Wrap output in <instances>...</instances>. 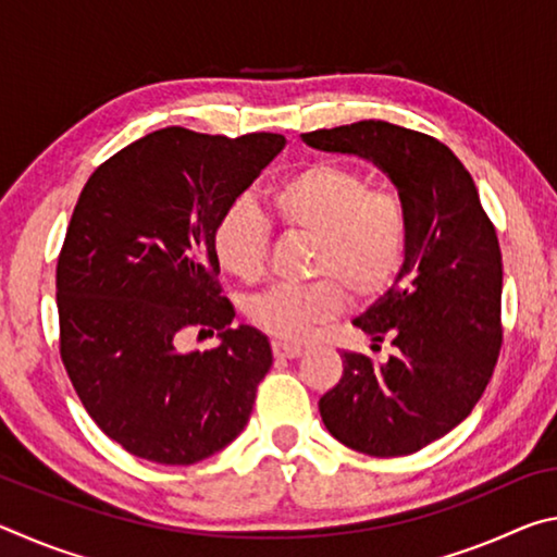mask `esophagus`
<instances>
[{
	"mask_svg": "<svg viewBox=\"0 0 557 557\" xmlns=\"http://www.w3.org/2000/svg\"><path fill=\"white\" fill-rule=\"evenodd\" d=\"M272 354H275L277 358H299L301 354V348L299 346H292V344H282V342H275L272 344Z\"/></svg>",
	"mask_w": 557,
	"mask_h": 557,
	"instance_id": "obj_1",
	"label": "esophagus"
}]
</instances>
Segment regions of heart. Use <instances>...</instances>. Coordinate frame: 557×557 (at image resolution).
<instances>
[{
    "label": "heart",
    "mask_w": 557,
    "mask_h": 557,
    "mask_svg": "<svg viewBox=\"0 0 557 557\" xmlns=\"http://www.w3.org/2000/svg\"><path fill=\"white\" fill-rule=\"evenodd\" d=\"M268 201L282 231L314 243V282L272 287L248 305L250 322L277 342H307L317 326L344 312L348 295L358 301L381 297L408 265V203L388 188H373L354 166L326 159L305 164L272 186ZM270 240L265 213L235 201L215 221L213 256L228 275L256 285L268 272Z\"/></svg>",
    "instance_id": "b5f03b06"
}]
</instances>
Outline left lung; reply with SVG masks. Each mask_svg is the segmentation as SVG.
Listing matches in <instances>:
<instances>
[{
	"instance_id": "obj_1",
	"label": "left lung",
	"mask_w": 557,
	"mask_h": 557,
	"mask_svg": "<svg viewBox=\"0 0 557 557\" xmlns=\"http://www.w3.org/2000/svg\"><path fill=\"white\" fill-rule=\"evenodd\" d=\"M305 143L373 159L410 209L408 265L354 322L395 354L385 363L342 354L344 375L319 412L361 455H412L455 430L492 381L504 344L496 228L465 164L425 132L361 120L305 132Z\"/></svg>"
}]
</instances>
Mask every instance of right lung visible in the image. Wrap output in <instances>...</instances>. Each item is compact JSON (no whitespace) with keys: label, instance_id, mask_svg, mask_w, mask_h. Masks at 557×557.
<instances>
[{"label":"right lung","instance_id":"obj_1","mask_svg":"<svg viewBox=\"0 0 557 557\" xmlns=\"http://www.w3.org/2000/svg\"><path fill=\"white\" fill-rule=\"evenodd\" d=\"M282 147L272 132L164 127L83 186L55 265L59 351L83 408L129 455L196 465L250 418L272 351L258 329H231L213 228ZM186 331L224 342L182 352Z\"/></svg>","mask_w":557,"mask_h":557}]
</instances>
